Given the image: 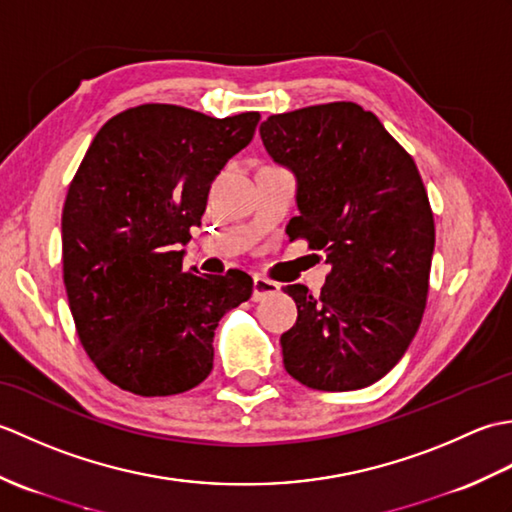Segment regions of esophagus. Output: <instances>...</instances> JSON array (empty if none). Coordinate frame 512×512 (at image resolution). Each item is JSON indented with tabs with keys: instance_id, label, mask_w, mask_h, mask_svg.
Instances as JSON below:
<instances>
[{
	"instance_id": "obj_1",
	"label": "esophagus",
	"mask_w": 512,
	"mask_h": 512,
	"mask_svg": "<svg viewBox=\"0 0 512 512\" xmlns=\"http://www.w3.org/2000/svg\"><path fill=\"white\" fill-rule=\"evenodd\" d=\"M279 292V284L277 281H270L266 277H253V301H262L266 297H273Z\"/></svg>"
}]
</instances>
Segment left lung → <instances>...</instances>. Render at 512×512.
Masks as SVG:
<instances>
[{
  "mask_svg": "<svg viewBox=\"0 0 512 512\" xmlns=\"http://www.w3.org/2000/svg\"><path fill=\"white\" fill-rule=\"evenodd\" d=\"M297 178L290 237L321 250V295L286 286L297 323L281 334L286 372L321 391L376 383L407 352L429 292L436 226L416 162L350 101L268 116L259 127Z\"/></svg>",
  "mask_w": 512,
  "mask_h": 512,
  "instance_id": "1",
  "label": "left lung"
}]
</instances>
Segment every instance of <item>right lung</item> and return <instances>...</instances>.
Listing matches in <instances>:
<instances>
[{
  "mask_svg": "<svg viewBox=\"0 0 512 512\" xmlns=\"http://www.w3.org/2000/svg\"><path fill=\"white\" fill-rule=\"evenodd\" d=\"M259 112L213 118L147 103L110 118L70 182L63 284L96 369L138 396H173L211 374L224 314L253 295L242 270H184L211 182L253 140Z\"/></svg>",
  "mask_w": 512,
  "mask_h": 512,
  "instance_id": "add662e5",
  "label": "right lung"
}]
</instances>
